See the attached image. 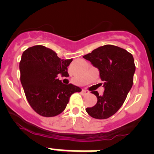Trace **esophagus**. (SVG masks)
<instances>
[{
  "instance_id": "1",
  "label": "esophagus",
  "mask_w": 154,
  "mask_h": 154,
  "mask_svg": "<svg viewBox=\"0 0 154 154\" xmlns=\"http://www.w3.org/2000/svg\"><path fill=\"white\" fill-rule=\"evenodd\" d=\"M89 93V91H87V90H82V94H83V95H86V94H88Z\"/></svg>"
}]
</instances>
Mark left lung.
Here are the masks:
<instances>
[{"label":"left lung","mask_w":154,"mask_h":154,"mask_svg":"<svg viewBox=\"0 0 154 154\" xmlns=\"http://www.w3.org/2000/svg\"><path fill=\"white\" fill-rule=\"evenodd\" d=\"M83 57L99 69L105 88L102 96L92 91L97 96V103L87 108L86 112L96 119L109 118L119 110L132 88L135 71L133 57L124 48L105 45Z\"/></svg>","instance_id":"left-lung-1"}]
</instances>
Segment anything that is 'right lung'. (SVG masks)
Masks as SVG:
<instances>
[{"label": "right lung", "mask_w": 154, "mask_h": 154, "mask_svg": "<svg viewBox=\"0 0 154 154\" xmlns=\"http://www.w3.org/2000/svg\"><path fill=\"white\" fill-rule=\"evenodd\" d=\"M72 59H60L53 50L43 45L26 49L19 63L21 83L32 109L43 117L61 113L71 95L82 89L72 84L64 85L58 75L68 76L67 66Z\"/></svg>", "instance_id": "add662e5"}]
</instances>
